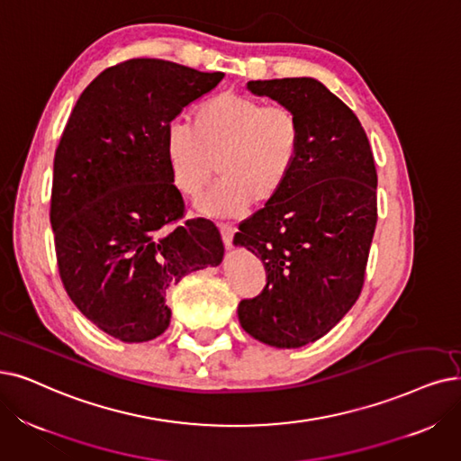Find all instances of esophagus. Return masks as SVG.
<instances>
[{"mask_svg":"<svg viewBox=\"0 0 461 461\" xmlns=\"http://www.w3.org/2000/svg\"><path fill=\"white\" fill-rule=\"evenodd\" d=\"M219 230H221V238H223V244L227 248H230L232 244V236H234V229L230 225H219Z\"/></svg>","mask_w":461,"mask_h":461,"instance_id":"obj_1","label":"esophagus"}]
</instances>
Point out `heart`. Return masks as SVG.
<instances>
[{"label": "heart", "instance_id": "heart-1", "mask_svg": "<svg viewBox=\"0 0 461 461\" xmlns=\"http://www.w3.org/2000/svg\"><path fill=\"white\" fill-rule=\"evenodd\" d=\"M164 149L172 183L189 198L206 189L217 162L223 179L196 210L232 219L253 202L270 204L285 189L299 164L303 124L289 105L221 92L194 109L193 124H168Z\"/></svg>", "mask_w": 461, "mask_h": 461}]
</instances>
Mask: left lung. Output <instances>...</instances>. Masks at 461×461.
<instances>
[{
	"mask_svg": "<svg viewBox=\"0 0 461 461\" xmlns=\"http://www.w3.org/2000/svg\"><path fill=\"white\" fill-rule=\"evenodd\" d=\"M257 96L289 105L303 149L285 189L240 223L244 246L267 285L238 304L246 333L276 348H301L329 333L359 297L376 229V167L356 113L312 77L249 81Z\"/></svg>",
	"mask_w": 461,
	"mask_h": 461,
	"instance_id": "8db88e82",
	"label": "left lung"
}]
</instances>
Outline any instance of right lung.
I'll return each mask as SVG.
<instances>
[{"mask_svg": "<svg viewBox=\"0 0 461 461\" xmlns=\"http://www.w3.org/2000/svg\"><path fill=\"white\" fill-rule=\"evenodd\" d=\"M225 73L158 59L104 69L79 96L54 153L50 225L60 280L81 314L122 342L170 325L168 289L217 267L210 219H187L164 149L168 124Z\"/></svg>", "mask_w": 461, "mask_h": 461, "instance_id": "right-lung-1", "label": "right lung"}]
</instances>
